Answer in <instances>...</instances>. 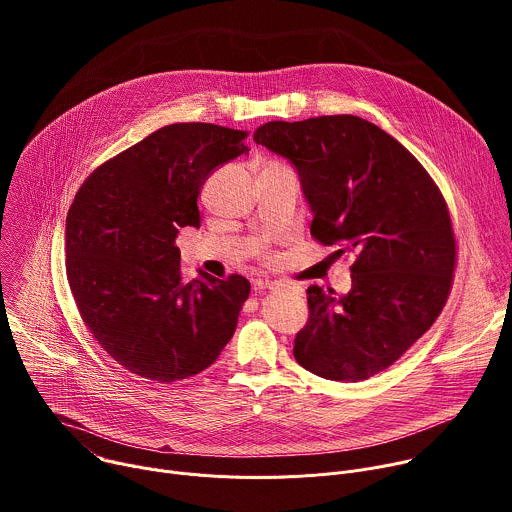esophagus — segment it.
Returning <instances> with one entry per match:
<instances>
[{"mask_svg":"<svg viewBox=\"0 0 512 512\" xmlns=\"http://www.w3.org/2000/svg\"><path fill=\"white\" fill-rule=\"evenodd\" d=\"M257 289H265V287H269V289H273L277 283L275 281H269V279H257L255 283H253Z\"/></svg>","mask_w":512,"mask_h":512,"instance_id":"1","label":"esophagus"}]
</instances>
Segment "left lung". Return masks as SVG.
<instances>
[{"mask_svg": "<svg viewBox=\"0 0 512 512\" xmlns=\"http://www.w3.org/2000/svg\"><path fill=\"white\" fill-rule=\"evenodd\" d=\"M253 137L296 166L312 237L356 255L346 296L308 287L296 360L344 383L389 369L431 328L452 289L458 251L440 188L395 137L354 115L269 121Z\"/></svg>", "mask_w": 512, "mask_h": 512, "instance_id": "left-lung-1", "label": "left lung"}]
</instances>
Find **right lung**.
<instances>
[{
  "label": "right lung",
  "mask_w": 512,
  "mask_h": 512,
  "mask_svg": "<svg viewBox=\"0 0 512 512\" xmlns=\"http://www.w3.org/2000/svg\"><path fill=\"white\" fill-rule=\"evenodd\" d=\"M247 131L166 125L101 164L70 204L66 277L79 314L123 369L156 383L202 373L233 338L251 283L182 277L178 229L200 227L198 196L247 154Z\"/></svg>",
  "instance_id": "right-lung-1"
}]
</instances>
